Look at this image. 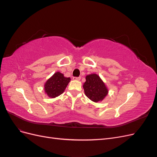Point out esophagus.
Instances as JSON below:
<instances>
[{"label":"esophagus","mask_w":157,"mask_h":157,"mask_svg":"<svg viewBox=\"0 0 157 157\" xmlns=\"http://www.w3.org/2000/svg\"><path fill=\"white\" fill-rule=\"evenodd\" d=\"M80 78H81V77H73V80H80Z\"/></svg>","instance_id":"1"}]
</instances>
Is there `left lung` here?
Listing matches in <instances>:
<instances>
[{
    "label": "left lung",
    "mask_w": 157,
    "mask_h": 157,
    "mask_svg": "<svg viewBox=\"0 0 157 157\" xmlns=\"http://www.w3.org/2000/svg\"><path fill=\"white\" fill-rule=\"evenodd\" d=\"M83 88L86 96L94 102L102 101L108 94L105 84L96 74L86 76Z\"/></svg>",
    "instance_id": "8db88e82"
}]
</instances>
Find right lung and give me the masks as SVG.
Here are the masks:
<instances>
[{
	"instance_id": "add662e5",
	"label": "right lung",
	"mask_w": 157,
	"mask_h": 157,
	"mask_svg": "<svg viewBox=\"0 0 157 157\" xmlns=\"http://www.w3.org/2000/svg\"><path fill=\"white\" fill-rule=\"evenodd\" d=\"M70 80L69 77L66 78L63 74L57 72L45 83V92L52 98L58 97L64 92Z\"/></svg>"
}]
</instances>
